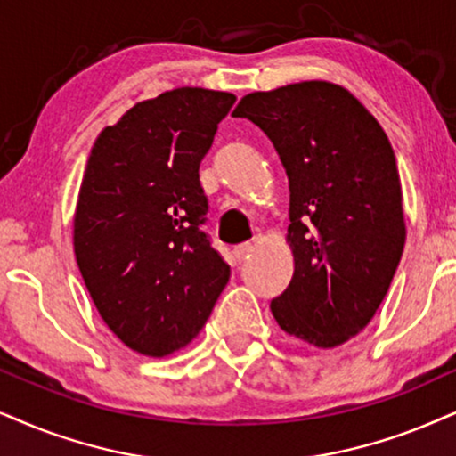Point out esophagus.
<instances>
[{"label": "esophagus", "instance_id": "34e87169", "mask_svg": "<svg viewBox=\"0 0 456 456\" xmlns=\"http://www.w3.org/2000/svg\"><path fill=\"white\" fill-rule=\"evenodd\" d=\"M252 252H255V246H252V244H241V246H238V248H235V250H233L235 261L244 263L246 258H250Z\"/></svg>", "mask_w": 456, "mask_h": 456}]
</instances>
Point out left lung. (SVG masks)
Instances as JSON below:
<instances>
[{
	"instance_id": "1",
	"label": "left lung",
	"mask_w": 456,
	"mask_h": 456,
	"mask_svg": "<svg viewBox=\"0 0 456 456\" xmlns=\"http://www.w3.org/2000/svg\"><path fill=\"white\" fill-rule=\"evenodd\" d=\"M233 118L269 136L290 183L286 240L295 273L271 314L305 343L343 345L374 318L404 250L389 138L349 90L330 82L252 92Z\"/></svg>"
}]
</instances>
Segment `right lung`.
I'll list each match as a JSON object with an SVG mask.
<instances>
[{"label": "right lung", "mask_w": 456, "mask_h": 456, "mask_svg": "<svg viewBox=\"0 0 456 456\" xmlns=\"http://www.w3.org/2000/svg\"><path fill=\"white\" fill-rule=\"evenodd\" d=\"M229 92L176 88L136 102L92 147L73 248L101 318L136 354L164 357L198 337L232 269L201 232L200 164Z\"/></svg>", "instance_id": "obj_1"}]
</instances>
